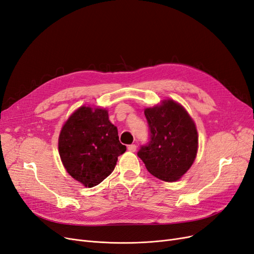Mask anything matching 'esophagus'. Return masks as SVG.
<instances>
[{
	"mask_svg": "<svg viewBox=\"0 0 254 254\" xmlns=\"http://www.w3.org/2000/svg\"><path fill=\"white\" fill-rule=\"evenodd\" d=\"M128 150L131 151V152H134V151L136 150V145H134V144L129 145V146H128Z\"/></svg>",
	"mask_w": 254,
	"mask_h": 254,
	"instance_id": "34e87169",
	"label": "esophagus"
}]
</instances>
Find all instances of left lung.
<instances>
[{
    "label": "left lung",
    "instance_id": "left-lung-1",
    "mask_svg": "<svg viewBox=\"0 0 254 254\" xmlns=\"http://www.w3.org/2000/svg\"><path fill=\"white\" fill-rule=\"evenodd\" d=\"M150 137L137 156L147 171L166 182L179 180L194 163L198 149V133L194 121L183 107L166 99L146 108Z\"/></svg>",
    "mask_w": 254,
    "mask_h": 254
}]
</instances>
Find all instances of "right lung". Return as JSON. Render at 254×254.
<instances>
[{
    "label": "right lung",
    "mask_w": 254,
    "mask_h": 254,
    "mask_svg": "<svg viewBox=\"0 0 254 254\" xmlns=\"http://www.w3.org/2000/svg\"><path fill=\"white\" fill-rule=\"evenodd\" d=\"M58 149L68 175L84 187L93 188L113 172L126 146L121 144L108 111L82 106L63 126Z\"/></svg>",
    "instance_id": "obj_1"
}]
</instances>
